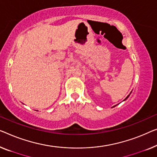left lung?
I'll return each instance as SVG.
<instances>
[{"instance_id":"8db88e82","label":"left lung","mask_w":157,"mask_h":157,"mask_svg":"<svg viewBox=\"0 0 157 157\" xmlns=\"http://www.w3.org/2000/svg\"><path fill=\"white\" fill-rule=\"evenodd\" d=\"M130 94H131V93H130ZM130 94H129V95H130ZM129 95H128V96H127V98H125V99H124V101H125V100H126V99H127V98H128V97H129ZM115 106H116V105H115V106H113V108H114V107H115Z\"/></svg>"}]
</instances>
